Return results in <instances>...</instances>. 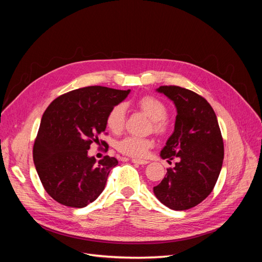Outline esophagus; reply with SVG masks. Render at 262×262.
Segmentation results:
<instances>
[{
    "label": "esophagus",
    "mask_w": 262,
    "mask_h": 262,
    "mask_svg": "<svg viewBox=\"0 0 262 262\" xmlns=\"http://www.w3.org/2000/svg\"><path fill=\"white\" fill-rule=\"evenodd\" d=\"M132 163H134V164H139V165H145V164H147L148 162H147V161H144V160H137V158H133V160H132Z\"/></svg>",
    "instance_id": "1"
}]
</instances>
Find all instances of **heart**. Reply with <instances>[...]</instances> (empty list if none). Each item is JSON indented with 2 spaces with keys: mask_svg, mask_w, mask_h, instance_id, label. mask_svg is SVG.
<instances>
[{
  "mask_svg": "<svg viewBox=\"0 0 262 262\" xmlns=\"http://www.w3.org/2000/svg\"><path fill=\"white\" fill-rule=\"evenodd\" d=\"M139 108L147 117L152 119L153 129L156 132H163L165 130V119L167 117L168 110L164 102L153 96H145L138 101ZM125 121V108L123 105H117L110 109L107 116V126L114 133L121 132ZM153 145V142L147 139H141L137 137H128L121 140L117 144V148L121 153L133 156L143 157L146 155L147 149Z\"/></svg>",
  "mask_w": 262,
  "mask_h": 262,
  "instance_id": "b5f03b06",
  "label": "heart"
}]
</instances>
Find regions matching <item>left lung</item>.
I'll return each mask as SVG.
<instances>
[{
  "label": "left lung",
  "instance_id": "obj_1",
  "mask_svg": "<svg viewBox=\"0 0 262 262\" xmlns=\"http://www.w3.org/2000/svg\"><path fill=\"white\" fill-rule=\"evenodd\" d=\"M176 107L175 129L161 150L163 160L179 162L153 188L166 207L184 211L202 202L215 186L224 158V144L217 118L200 95L179 86H160Z\"/></svg>",
  "mask_w": 262,
  "mask_h": 262
}]
</instances>
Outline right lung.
I'll return each instance as SVG.
<instances>
[{
  "instance_id": "right-lung-1",
  "label": "right lung",
  "mask_w": 262,
  "mask_h": 262,
  "mask_svg": "<svg viewBox=\"0 0 262 262\" xmlns=\"http://www.w3.org/2000/svg\"><path fill=\"white\" fill-rule=\"evenodd\" d=\"M130 92L87 86L62 95L46 109L33 156L38 176L52 199L67 207L84 208L102 192L118 161L105 156L97 162L87 150L105 132L110 109Z\"/></svg>"
}]
</instances>
